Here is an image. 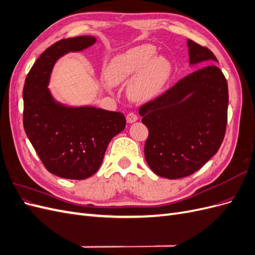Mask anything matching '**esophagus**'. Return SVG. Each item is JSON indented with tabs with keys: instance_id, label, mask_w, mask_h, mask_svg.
I'll use <instances>...</instances> for the list:
<instances>
[{
	"instance_id": "esophagus-1",
	"label": "esophagus",
	"mask_w": 255,
	"mask_h": 255,
	"mask_svg": "<svg viewBox=\"0 0 255 255\" xmlns=\"http://www.w3.org/2000/svg\"><path fill=\"white\" fill-rule=\"evenodd\" d=\"M137 119H138V116L134 112H129L127 116V120H128V123H133V122L137 121Z\"/></svg>"
}]
</instances>
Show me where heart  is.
Here are the masks:
<instances>
[{"label": "heart", "mask_w": 255, "mask_h": 255, "mask_svg": "<svg viewBox=\"0 0 255 255\" xmlns=\"http://www.w3.org/2000/svg\"><path fill=\"white\" fill-rule=\"evenodd\" d=\"M155 47L141 44L114 57L105 69V78L112 85L129 83L128 94L136 100H149L164 89L170 78L171 65L163 56L154 57Z\"/></svg>", "instance_id": "b5f03b06"}]
</instances>
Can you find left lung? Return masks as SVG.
I'll return each instance as SVG.
<instances>
[{
	"instance_id": "1",
	"label": "left lung",
	"mask_w": 255,
	"mask_h": 255,
	"mask_svg": "<svg viewBox=\"0 0 255 255\" xmlns=\"http://www.w3.org/2000/svg\"><path fill=\"white\" fill-rule=\"evenodd\" d=\"M187 45L190 64L218 61L206 47L190 39ZM228 104L225 75L216 65H208L141 105L139 115L149 129L144 157L152 171L175 180L199 170L223 141Z\"/></svg>"
}]
</instances>
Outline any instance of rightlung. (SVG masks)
<instances>
[{
  "instance_id": "1",
  "label": "right lung",
  "mask_w": 255,
  "mask_h": 255,
  "mask_svg": "<svg viewBox=\"0 0 255 255\" xmlns=\"http://www.w3.org/2000/svg\"><path fill=\"white\" fill-rule=\"evenodd\" d=\"M95 42L94 36H79L52 44L30 68L23 88L25 133L47 170L64 179L84 180L95 174L110 141L126 128L122 113L66 107L54 101L48 89L55 61Z\"/></svg>"
}]
</instances>
